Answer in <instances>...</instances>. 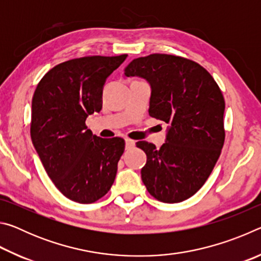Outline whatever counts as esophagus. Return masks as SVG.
<instances>
[{
    "label": "esophagus",
    "mask_w": 261,
    "mask_h": 261,
    "mask_svg": "<svg viewBox=\"0 0 261 261\" xmlns=\"http://www.w3.org/2000/svg\"><path fill=\"white\" fill-rule=\"evenodd\" d=\"M135 140H132V139H129V138H126L125 139V146H126V148H132L135 146Z\"/></svg>",
    "instance_id": "34e87169"
}]
</instances>
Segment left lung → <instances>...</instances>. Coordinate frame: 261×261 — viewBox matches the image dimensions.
<instances>
[{"label":"left lung","instance_id":"left-lung-1","mask_svg":"<svg viewBox=\"0 0 261 261\" xmlns=\"http://www.w3.org/2000/svg\"><path fill=\"white\" fill-rule=\"evenodd\" d=\"M151 85L148 114L169 124L160 148L147 141L141 179L155 199L167 204L192 197L208 178L224 144V99L214 78L185 57L151 54L124 70Z\"/></svg>","mask_w":261,"mask_h":261}]
</instances>
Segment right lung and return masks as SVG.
I'll use <instances>...</instances> for the list:
<instances>
[{
	"label": "right lung",
	"instance_id": "add662e5",
	"mask_svg": "<svg viewBox=\"0 0 261 261\" xmlns=\"http://www.w3.org/2000/svg\"><path fill=\"white\" fill-rule=\"evenodd\" d=\"M126 56L63 62L50 69L34 91L30 130L33 146L55 187L79 204L99 200L116 177L124 139L100 138L85 121L102 108L106 79Z\"/></svg>",
	"mask_w": 261,
	"mask_h": 261
}]
</instances>
